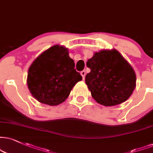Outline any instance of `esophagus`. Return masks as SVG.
<instances>
[{
    "label": "esophagus",
    "instance_id": "34e87169",
    "mask_svg": "<svg viewBox=\"0 0 153 153\" xmlns=\"http://www.w3.org/2000/svg\"><path fill=\"white\" fill-rule=\"evenodd\" d=\"M81 74H82V76L83 77V79H85V76H86V71L84 70H83L81 71Z\"/></svg>",
    "mask_w": 153,
    "mask_h": 153
}]
</instances>
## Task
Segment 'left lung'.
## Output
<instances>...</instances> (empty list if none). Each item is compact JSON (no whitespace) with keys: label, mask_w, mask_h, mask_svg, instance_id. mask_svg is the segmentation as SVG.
I'll return each mask as SVG.
<instances>
[{"label":"left lung","mask_w":153,"mask_h":153,"mask_svg":"<svg viewBox=\"0 0 153 153\" xmlns=\"http://www.w3.org/2000/svg\"><path fill=\"white\" fill-rule=\"evenodd\" d=\"M91 71L85 82L91 97L99 104L113 106L125 102L136 86L132 66L116 49L95 52L86 62Z\"/></svg>","instance_id":"1"}]
</instances>
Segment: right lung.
<instances>
[{"label": "right lung", "mask_w": 153, "mask_h": 153, "mask_svg": "<svg viewBox=\"0 0 153 153\" xmlns=\"http://www.w3.org/2000/svg\"><path fill=\"white\" fill-rule=\"evenodd\" d=\"M74 66L67 48L59 45L51 47L30 66L27 78L30 92L45 104L53 106L63 103L74 86L82 80Z\"/></svg>", "instance_id": "1"}]
</instances>
